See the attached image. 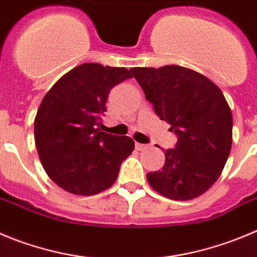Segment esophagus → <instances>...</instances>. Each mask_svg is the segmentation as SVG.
Returning <instances> with one entry per match:
<instances>
[{
  "instance_id": "obj_1",
  "label": "esophagus",
  "mask_w": 257,
  "mask_h": 257,
  "mask_svg": "<svg viewBox=\"0 0 257 257\" xmlns=\"http://www.w3.org/2000/svg\"><path fill=\"white\" fill-rule=\"evenodd\" d=\"M136 148L138 151H143V150H146V148H148V146L142 145V143H136Z\"/></svg>"
}]
</instances>
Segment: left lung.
Returning <instances> with one entry per match:
<instances>
[{
  "mask_svg": "<svg viewBox=\"0 0 257 257\" xmlns=\"http://www.w3.org/2000/svg\"><path fill=\"white\" fill-rule=\"evenodd\" d=\"M131 71L177 136L162 170L147 174L148 183L172 200L204 194L222 174L232 147V112L223 92L201 73L176 64Z\"/></svg>",
  "mask_w": 257,
  "mask_h": 257,
  "instance_id": "left-lung-1",
  "label": "left lung"
}]
</instances>
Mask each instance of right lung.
Listing matches in <instances>:
<instances>
[{
	"instance_id": "right-lung-1",
	"label": "right lung",
	"mask_w": 257,
	"mask_h": 257,
	"mask_svg": "<svg viewBox=\"0 0 257 257\" xmlns=\"http://www.w3.org/2000/svg\"><path fill=\"white\" fill-rule=\"evenodd\" d=\"M128 78L124 67L83 63L44 96L34 121L35 145L47 175L63 190L76 195L106 190L133 152L132 138L97 128L110 90Z\"/></svg>"
}]
</instances>
